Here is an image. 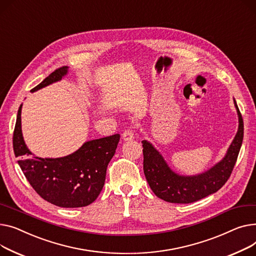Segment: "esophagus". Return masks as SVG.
I'll return each mask as SVG.
<instances>
[{"instance_id": "obj_1", "label": "esophagus", "mask_w": 256, "mask_h": 256, "mask_svg": "<svg viewBox=\"0 0 256 256\" xmlns=\"http://www.w3.org/2000/svg\"><path fill=\"white\" fill-rule=\"evenodd\" d=\"M122 138H123L125 142L133 140V138H134V132H133V130H132V129H127V130H125V131L123 132V134H122Z\"/></svg>"}]
</instances>
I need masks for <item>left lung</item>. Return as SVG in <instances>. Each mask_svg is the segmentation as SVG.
Returning <instances> with one entry per match:
<instances>
[{
  "label": "left lung",
  "mask_w": 256,
  "mask_h": 256,
  "mask_svg": "<svg viewBox=\"0 0 256 256\" xmlns=\"http://www.w3.org/2000/svg\"><path fill=\"white\" fill-rule=\"evenodd\" d=\"M238 118V131L224 157L212 168L185 176L176 172L152 142L144 140V172L148 186L159 198L172 204H190L217 192L228 180L244 136V123L234 98Z\"/></svg>",
  "instance_id": "8db88e82"
}]
</instances>
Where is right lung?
Listing matches in <instances>:
<instances>
[{
  "mask_svg": "<svg viewBox=\"0 0 256 256\" xmlns=\"http://www.w3.org/2000/svg\"><path fill=\"white\" fill-rule=\"evenodd\" d=\"M67 66L58 68L31 92L62 80ZM22 108L13 133V150L28 183L46 202L61 208H80L92 204L100 194L110 161L116 153L120 134L88 140L76 151L58 158H41L26 146L22 131Z\"/></svg>",
  "mask_w": 256,
  "mask_h": 256,
  "instance_id": "obj_1",
  "label": "right lung"
}]
</instances>
